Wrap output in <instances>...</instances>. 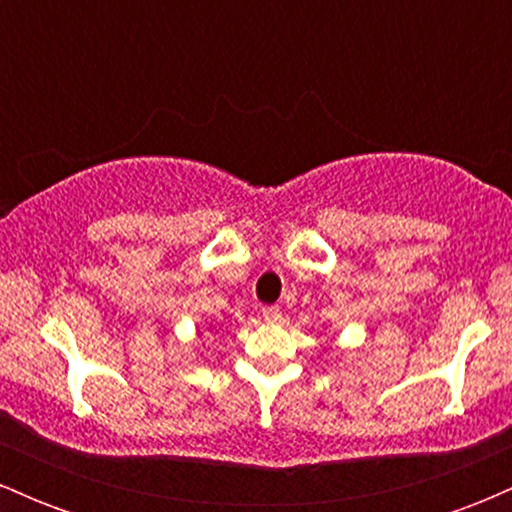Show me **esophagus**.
Segmentation results:
<instances>
[{
    "label": "esophagus",
    "mask_w": 512,
    "mask_h": 512,
    "mask_svg": "<svg viewBox=\"0 0 512 512\" xmlns=\"http://www.w3.org/2000/svg\"><path fill=\"white\" fill-rule=\"evenodd\" d=\"M260 317L264 322H269V325H276V322L281 320V310L276 308V305H264L260 310Z\"/></svg>",
    "instance_id": "1"
}]
</instances>
